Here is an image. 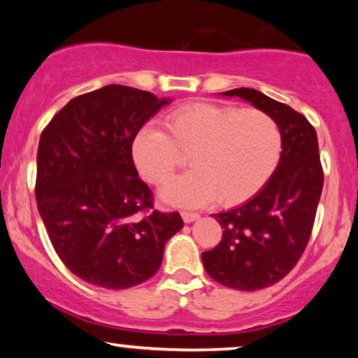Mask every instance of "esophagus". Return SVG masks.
I'll use <instances>...</instances> for the list:
<instances>
[{"instance_id": "34e87169", "label": "esophagus", "mask_w": 358, "mask_h": 358, "mask_svg": "<svg viewBox=\"0 0 358 358\" xmlns=\"http://www.w3.org/2000/svg\"><path fill=\"white\" fill-rule=\"evenodd\" d=\"M199 213L196 212H188V210H183L182 212V219L187 222V224H190V222H195L196 219H199Z\"/></svg>"}]
</instances>
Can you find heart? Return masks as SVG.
I'll return each instance as SVG.
<instances>
[{
    "label": "heart",
    "instance_id": "heart-1",
    "mask_svg": "<svg viewBox=\"0 0 358 358\" xmlns=\"http://www.w3.org/2000/svg\"><path fill=\"white\" fill-rule=\"evenodd\" d=\"M282 136L264 110L196 102L173 110L165 131L145 126L131 145L139 175L165 185L188 156L192 171L163 190L168 202L196 207L213 202L241 205L257 195L279 165Z\"/></svg>",
    "mask_w": 358,
    "mask_h": 358
}]
</instances>
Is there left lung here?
Returning a JSON list of instances; mask_svg holds the SVG:
<instances>
[{
  "label": "left lung",
  "mask_w": 358,
  "mask_h": 358,
  "mask_svg": "<svg viewBox=\"0 0 358 358\" xmlns=\"http://www.w3.org/2000/svg\"><path fill=\"white\" fill-rule=\"evenodd\" d=\"M237 96L268 113L282 136L279 165L256 196L232 210L213 213L222 239L202 252L203 268L213 281L241 291L276 285L296 266L313 231L323 190L315 127L298 110L256 89H232Z\"/></svg>",
  "instance_id": "8db88e82"
}]
</instances>
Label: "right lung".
<instances>
[{
	"label": "right lung",
	"instance_id": "1",
	"mask_svg": "<svg viewBox=\"0 0 358 358\" xmlns=\"http://www.w3.org/2000/svg\"><path fill=\"white\" fill-rule=\"evenodd\" d=\"M166 99L110 84L73 97L45 126L35 196L57 256L77 278L126 289L155 276L178 212L155 208L131 145Z\"/></svg>",
	"mask_w": 358,
	"mask_h": 358
}]
</instances>
